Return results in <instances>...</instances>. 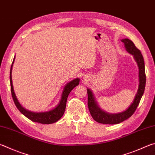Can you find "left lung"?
Here are the masks:
<instances>
[{"label": "left lung", "mask_w": 155, "mask_h": 155, "mask_svg": "<svg viewBox=\"0 0 155 155\" xmlns=\"http://www.w3.org/2000/svg\"><path fill=\"white\" fill-rule=\"evenodd\" d=\"M121 41L125 45V47L127 51L134 56V60L138 66L139 69V85L138 89L133 102L125 110L119 113H108L98 106L97 102L95 100L94 93L90 89H87V94H88V108L90 113L95 121L102 124H118L124 121L128 118L130 117L136 111L137 107L138 106L140 100L144 94L145 85H146V74H145V66L144 58L140 51L137 49L134 43L128 38L122 39Z\"/></svg>", "instance_id": "obj_1"}]
</instances>
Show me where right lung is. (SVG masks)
I'll return each mask as SVG.
<instances>
[{
	"mask_svg": "<svg viewBox=\"0 0 155 155\" xmlns=\"http://www.w3.org/2000/svg\"><path fill=\"white\" fill-rule=\"evenodd\" d=\"M15 56L14 57L12 65L11 66L10 70V83H11V94H12V97L14 101V103L16 106L17 108L19 110L20 112H21L25 117H26L28 119L32 120L34 122H37L42 123V124H51V123H54L57 122L58 120H60L61 117L65 112L66 110V101L67 98L70 91L77 87L80 82V79L78 78H75L74 80L70 81L66 85L64 86L62 94L61 95V99L59 102L58 104L56 106L55 108L50 110L46 111V112H32L30 110H28L23 106L21 105V104L19 102V101L17 98L15 91L13 89V82H12V68L13 65L15 61Z\"/></svg>",
	"mask_w": 155,
	"mask_h": 155,
	"instance_id": "add662e5",
	"label": "right lung"
}]
</instances>
